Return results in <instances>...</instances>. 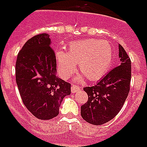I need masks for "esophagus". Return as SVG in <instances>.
Listing matches in <instances>:
<instances>
[{"label":"esophagus","instance_id":"34e87169","mask_svg":"<svg viewBox=\"0 0 147 147\" xmlns=\"http://www.w3.org/2000/svg\"><path fill=\"white\" fill-rule=\"evenodd\" d=\"M80 90V87L79 86L74 85V84L71 85V93H76L78 92Z\"/></svg>","mask_w":147,"mask_h":147}]
</instances>
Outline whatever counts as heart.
I'll list each match as a JSON object with an SVG mask.
<instances>
[{
	"label": "heart",
	"instance_id": "obj_1",
	"mask_svg": "<svg viewBox=\"0 0 147 147\" xmlns=\"http://www.w3.org/2000/svg\"><path fill=\"white\" fill-rule=\"evenodd\" d=\"M58 71L63 78H67L79 64L83 72L76 77L77 80L84 76L91 81L102 78L110 67L113 61V49L109 43L98 39L90 38L71 42L68 53L63 50L56 52Z\"/></svg>",
	"mask_w": 147,
	"mask_h": 147
}]
</instances>
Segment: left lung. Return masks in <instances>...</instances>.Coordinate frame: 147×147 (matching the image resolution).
<instances>
[{
	"label": "left lung",
	"mask_w": 147,
	"mask_h": 147,
	"mask_svg": "<svg viewBox=\"0 0 147 147\" xmlns=\"http://www.w3.org/2000/svg\"><path fill=\"white\" fill-rule=\"evenodd\" d=\"M120 64L99 80L83 90L87 102L81 106L83 120L94 125H102L113 119L125 102L130 90L131 64L124 49L119 45Z\"/></svg>",
	"instance_id": "left-lung-1"
}]
</instances>
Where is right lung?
<instances>
[{"instance_id":"add662e5","label":"right lung","mask_w":147,"mask_h":147,"mask_svg":"<svg viewBox=\"0 0 147 147\" xmlns=\"http://www.w3.org/2000/svg\"><path fill=\"white\" fill-rule=\"evenodd\" d=\"M48 34L27 41L16 59V80L24 105L39 120L59 114L61 102L71 94V84L58 78L54 51Z\"/></svg>"}]
</instances>
